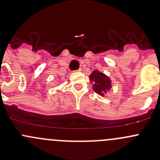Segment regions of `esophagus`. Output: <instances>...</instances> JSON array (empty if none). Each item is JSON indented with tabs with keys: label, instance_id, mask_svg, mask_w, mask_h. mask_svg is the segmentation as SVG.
Returning a JSON list of instances; mask_svg holds the SVG:
<instances>
[{
	"label": "esophagus",
	"instance_id": "obj_1",
	"mask_svg": "<svg viewBox=\"0 0 160 160\" xmlns=\"http://www.w3.org/2000/svg\"><path fill=\"white\" fill-rule=\"evenodd\" d=\"M80 71H82L81 68H80V69H79V70H75V71H74V72H80Z\"/></svg>",
	"mask_w": 160,
	"mask_h": 160
}]
</instances>
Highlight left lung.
Wrapping results in <instances>:
<instances>
[{"instance_id": "obj_1", "label": "left lung", "mask_w": 160, "mask_h": 160, "mask_svg": "<svg viewBox=\"0 0 160 160\" xmlns=\"http://www.w3.org/2000/svg\"><path fill=\"white\" fill-rule=\"evenodd\" d=\"M90 81L93 83V90L102 97H104L112 87L110 77L97 70H93L90 75Z\"/></svg>"}]
</instances>
